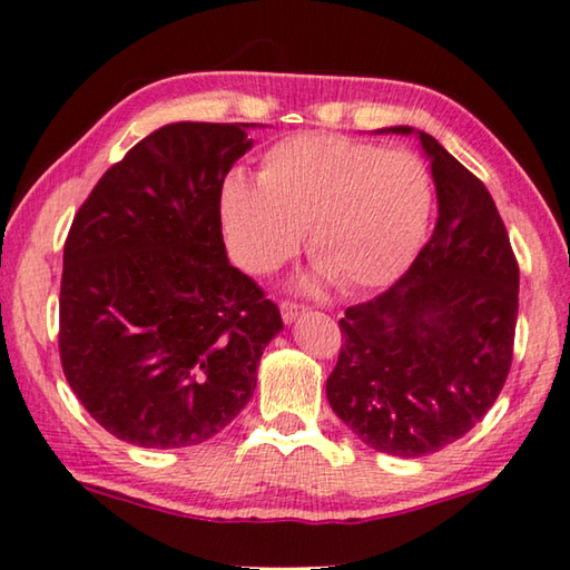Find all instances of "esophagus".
Returning <instances> with one entry per match:
<instances>
[{
  "instance_id": "34e87169",
  "label": "esophagus",
  "mask_w": 570,
  "mask_h": 570,
  "mask_svg": "<svg viewBox=\"0 0 570 570\" xmlns=\"http://www.w3.org/2000/svg\"><path fill=\"white\" fill-rule=\"evenodd\" d=\"M304 314V306L296 302H282V318L284 324H294V321Z\"/></svg>"
}]
</instances>
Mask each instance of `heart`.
<instances>
[{"instance_id": "b5f03b06", "label": "heart", "mask_w": 570, "mask_h": 570, "mask_svg": "<svg viewBox=\"0 0 570 570\" xmlns=\"http://www.w3.org/2000/svg\"><path fill=\"white\" fill-rule=\"evenodd\" d=\"M433 184L406 149L341 134H294L268 147L258 179L229 171L219 214L234 262L266 274L306 246L318 278L346 292L389 284L426 236Z\"/></svg>"}]
</instances>
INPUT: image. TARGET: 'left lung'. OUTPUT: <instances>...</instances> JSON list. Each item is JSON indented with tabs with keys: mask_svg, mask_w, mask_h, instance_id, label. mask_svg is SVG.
<instances>
[{
	"mask_svg": "<svg viewBox=\"0 0 570 570\" xmlns=\"http://www.w3.org/2000/svg\"><path fill=\"white\" fill-rule=\"evenodd\" d=\"M439 219L409 272L346 308L344 346L326 381L336 416L381 453L419 459L465 436L509 376L519 264L481 179L426 131Z\"/></svg>",
	"mask_w": 570,
	"mask_h": 570,
	"instance_id": "1",
	"label": "left lung"
}]
</instances>
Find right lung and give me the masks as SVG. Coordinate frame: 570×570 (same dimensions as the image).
<instances>
[{
    "mask_svg": "<svg viewBox=\"0 0 570 570\" xmlns=\"http://www.w3.org/2000/svg\"><path fill=\"white\" fill-rule=\"evenodd\" d=\"M254 124H167L107 169L65 244L59 356L111 436L196 446L239 416L264 348L284 328L229 264L219 189Z\"/></svg>",
    "mask_w": 570,
    "mask_h": 570,
    "instance_id": "1",
    "label": "right lung"
}]
</instances>
